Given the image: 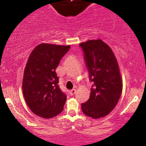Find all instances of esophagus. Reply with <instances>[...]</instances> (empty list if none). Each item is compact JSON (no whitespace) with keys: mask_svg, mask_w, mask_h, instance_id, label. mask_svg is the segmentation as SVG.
Listing matches in <instances>:
<instances>
[{"mask_svg":"<svg viewBox=\"0 0 146 146\" xmlns=\"http://www.w3.org/2000/svg\"><path fill=\"white\" fill-rule=\"evenodd\" d=\"M75 93H76V90L75 89H72L71 90H70L69 91V94L71 95H73Z\"/></svg>","mask_w":146,"mask_h":146,"instance_id":"esophagus-1","label":"esophagus"}]
</instances>
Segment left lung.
<instances>
[{
	"instance_id": "8db88e82",
	"label": "left lung",
	"mask_w": 146,
	"mask_h": 146,
	"mask_svg": "<svg viewBox=\"0 0 146 146\" xmlns=\"http://www.w3.org/2000/svg\"><path fill=\"white\" fill-rule=\"evenodd\" d=\"M93 86L90 98L82 104L86 116L100 119L108 115L116 106L123 88L116 57L111 48L101 39L90 40L80 44Z\"/></svg>"
}]
</instances>
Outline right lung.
I'll return each mask as SVG.
<instances>
[{
  "label": "right lung",
  "mask_w": 146,
  "mask_h": 146,
  "mask_svg": "<svg viewBox=\"0 0 146 146\" xmlns=\"http://www.w3.org/2000/svg\"><path fill=\"white\" fill-rule=\"evenodd\" d=\"M70 45L42 43L30 53L24 71L23 95L35 115L50 119L64 109L66 96L60 89L56 69Z\"/></svg>",
  "instance_id": "right-lung-1"
}]
</instances>
